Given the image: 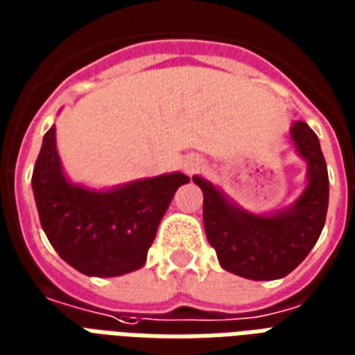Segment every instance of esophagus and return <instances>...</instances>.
<instances>
[{"label":"esophagus","mask_w":355,"mask_h":355,"mask_svg":"<svg viewBox=\"0 0 355 355\" xmlns=\"http://www.w3.org/2000/svg\"><path fill=\"white\" fill-rule=\"evenodd\" d=\"M183 168L187 170L189 174H195V172H200L204 168V162L200 157H187L185 162H183Z\"/></svg>","instance_id":"esophagus-1"}]
</instances>
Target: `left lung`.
Masks as SVG:
<instances>
[{
  "label": "left lung",
  "mask_w": 355,
  "mask_h": 355,
  "mask_svg": "<svg viewBox=\"0 0 355 355\" xmlns=\"http://www.w3.org/2000/svg\"><path fill=\"white\" fill-rule=\"evenodd\" d=\"M295 151L306 162V187L289 206L270 214L240 208L221 189L193 175L204 193V229L225 270L248 280H278L301 265L322 234L329 175L320 139L302 121L289 128Z\"/></svg>",
  "instance_id": "8db88e82"
}]
</instances>
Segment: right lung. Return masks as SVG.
<instances>
[{
	"instance_id": "add662e5",
	"label": "right lung",
	"mask_w": 355,
	"mask_h": 355,
	"mask_svg": "<svg viewBox=\"0 0 355 355\" xmlns=\"http://www.w3.org/2000/svg\"><path fill=\"white\" fill-rule=\"evenodd\" d=\"M185 183L189 175L181 172L111 189L71 183L56 151L54 126L43 136L32 175L49 242L75 270L96 278L123 276L146 265L160 219Z\"/></svg>"
}]
</instances>
